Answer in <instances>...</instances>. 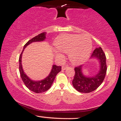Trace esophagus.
Listing matches in <instances>:
<instances>
[{"label": "esophagus", "mask_w": 121, "mask_h": 121, "mask_svg": "<svg viewBox=\"0 0 121 121\" xmlns=\"http://www.w3.org/2000/svg\"><path fill=\"white\" fill-rule=\"evenodd\" d=\"M69 66L68 65H63L62 66V70H65L67 68H68Z\"/></svg>", "instance_id": "34e87169"}]
</instances>
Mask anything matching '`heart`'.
<instances>
[{"label":"heart","mask_w":121,"mask_h":121,"mask_svg":"<svg viewBox=\"0 0 121 121\" xmlns=\"http://www.w3.org/2000/svg\"><path fill=\"white\" fill-rule=\"evenodd\" d=\"M57 51L68 53L69 60L73 64L80 63L89 56L92 48L91 37L85 35L64 34L58 36L54 43ZM56 56H60V53L55 52Z\"/></svg>","instance_id":"b5f03b06"}]
</instances>
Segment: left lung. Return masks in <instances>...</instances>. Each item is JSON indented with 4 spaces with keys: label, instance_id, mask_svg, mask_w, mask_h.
I'll list each match as a JSON object with an SVG mask.
<instances>
[{
    "label": "left lung",
    "instance_id": "left-lung-1",
    "mask_svg": "<svg viewBox=\"0 0 121 121\" xmlns=\"http://www.w3.org/2000/svg\"><path fill=\"white\" fill-rule=\"evenodd\" d=\"M96 59L99 64V69L98 73L93 77L86 76L82 73L83 65L74 68L75 74L72 81L73 87L81 93H90L97 89L105 78L106 73V58L105 54L101 47L95 48L92 53L91 59Z\"/></svg>",
    "mask_w": 121,
    "mask_h": 121
}]
</instances>
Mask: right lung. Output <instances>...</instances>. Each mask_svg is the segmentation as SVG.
Returning a JSON list of instances; mask_svg holds the SVG:
<instances>
[{
  "label": "right lung",
  "mask_w": 121,
  "mask_h": 121,
  "mask_svg": "<svg viewBox=\"0 0 121 121\" xmlns=\"http://www.w3.org/2000/svg\"><path fill=\"white\" fill-rule=\"evenodd\" d=\"M46 35L47 33L44 32L34 37V38L29 40L24 45L23 51L21 53L19 59V72H20L21 78H22L23 82L24 83L25 85L27 86V88H28L30 91H34L35 93H43L44 91H48L52 86L56 75L61 70V66H57L56 65H53L52 68L51 69V71L50 72L49 74L44 80H40V81H34V80H31L26 75L24 70H23L22 65V54H23L24 49L26 48V47L30 45L32 43L44 41L45 40V38H46V36H45Z\"/></svg>",
  "instance_id": "obj_1"
}]
</instances>
